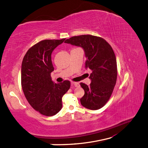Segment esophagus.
<instances>
[{
	"instance_id": "1",
	"label": "esophagus",
	"mask_w": 148,
	"mask_h": 148,
	"mask_svg": "<svg viewBox=\"0 0 148 148\" xmlns=\"http://www.w3.org/2000/svg\"><path fill=\"white\" fill-rule=\"evenodd\" d=\"M72 84H73L75 87H79V86H80V84H79L78 82H72Z\"/></svg>"
}]
</instances>
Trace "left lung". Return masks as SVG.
<instances>
[{
    "instance_id": "left-lung-1",
    "label": "left lung",
    "mask_w": 148,
    "mask_h": 148,
    "mask_svg": "<svg viewBox=\"0 0 148 148\" xmlns=\"http://www.w3.org/2000/svg\"><path fill=\"white\" fill-rule=\"evenodd\" d=\"M65 43L83 49L85 68L92 71L90 85L81 83L84 90L81 105L90 110L101 109L110 98L117 80L116 59L111 46L103 38L91 35L71 37Z\"/></svg>"
}]
</instances>
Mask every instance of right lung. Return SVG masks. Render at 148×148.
<instances>
[{
    "mask_svg": "<svg viewBox=\"0 0 148 148\" xmlns=\"http://www.w3.org/2000/svg\"><path fill=\"white\" fill-rule=\"evenodd\" d=\"M66 39L44 40L26 52L21 67V84L24 95L36 111L46 116L56 114L62 109V97L71 83H54L51 73L54 71L51 60L53 51Z\"/></svg>",
    "mask_w": 148,
    "mask_h": 148,
    "instance_id": "obj_1",
    "label": "right lung"
}]
</instances>
